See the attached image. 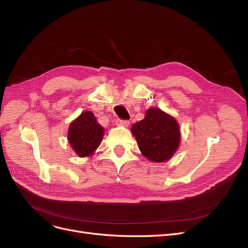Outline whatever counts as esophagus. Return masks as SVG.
I'll return each instance as SVG.
<instances>
[{
  "instance_id": "esophagus-1",
  "label": "esophagus",
  "mask_w": 248,
  "mask_h": 248,
  "mask_svg": "<svg viewBox=\"0 0 248 248\" xmlns=\"http://www.w3.org/2000/svg\"><path fill=\"white\" fill-rule=\"evenodd\" d=\"M116 124L119 125V126H128L129 125V121H128V120L118 119V120H116Z\"/></svg>"
}]
</instances>
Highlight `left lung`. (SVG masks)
Instances as JSON below:
<instances>
[{
	"label": "left lung",
	"instance_id": "left-lung-1",
	"mask_svg": "<svg viewBox=\"0 0 248 248\" xmlns=\"http://www.w3.org/2000/svg\"><path fill=\"white\" fill-rule=\"evenodd\" d=\"M131 132L141 154L153 162L168 161L179 147V124L160 108H149L144 120L132 125Z\"/></svg>",
	"mask_w": 248,
	"mask_h": 248
}]
</instances>
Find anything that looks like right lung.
<instances>
[{"mask_svg":"<svg viewBox=\"0 0 248 248\" xmlns=\"http://www.w3.org/2000/svg\"><path fill=\"white\" fill-rule=\"evenodd\" d=\"M102 126L91 111L81 112L71 122L68 129V141L79 157L92 155L99 147L103 138Z\"/></svg>","mask_w":248,"mask_h":248,"instance_id":"right-lung-1","label":"right lung"}]
</instances>
